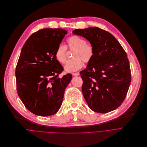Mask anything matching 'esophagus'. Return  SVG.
<instances>
[{
  "mask_svg": "<svg viewBox=\"0 0 147 147\" xmlns=\"http://www.w3.org/2000/svg\"><path fill=\"white\" fill-rule=\"evenodd\" d=\"M72 75L75 76H79V72H76V73H73Z\"/></svg>",
  "mask_w": 147,
  "mask_h": 147,
  "instance_id": "obj_1",
  "label": "esophagus"
}]
</instances>
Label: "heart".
<instances>
[{"label":"heart","mask_w":147,"mask_h":147,"mask_svg":"<svg viewBox=\"0 0 147 147\" xmlns=\"http://www.w3.org/2000/svg\"><path fill=\"white\" fill-rule=\"evenodd\" d=\"M67 46L71 50H74L72 54L74 58L68 60L64 69L68 72H73L82 68L83 62H90L94 54L93 47L86 43V41L76 35L69 37L67 40ZM56 60L61 64L65 63L67 59V46L60 45L57 48L55 53Z\"/></svg>","instance_id":"obj_1"}]
</instances>
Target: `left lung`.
<instances>
[{"label":"left lung","mask_w":147,"mask_h":147,"mask_svg":"<svg viewBox=\"0 0 147 147\" xmlns=\"http://www.w3.org/2000/svg\"><path fill=\"white\" fill-rule=\"evenodd\" d=\"M72 33L86 39L94 50L92 60L80 72L88 106L101 113L115 110L124 101L131 82L125 51L111 34L99 28L76 29Z\"/></svg>","instance_id":"8db88e82"}]
</instances>
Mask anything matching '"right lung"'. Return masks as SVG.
Segmentation results:
<instances>
[{
  "label": "right lung",
  "instance_id": "right-lung-1",
  "mask_svg": "<svg viewBox=\"0 0 147 147\" xmlns=\"http://www.w3.org/2000/svg\"><path fill=\"white\" fill-rule=\"evenodd\" d=\"M67 34L63 29H42L32 34L22 48L16 69L17 90L25 107L36 115L58 112L72 79L70 74L58 76L63 67L55 57Z\"/></svg>",
  "mask_w": 147,
  "mask_h": 147
}]
</instances>
